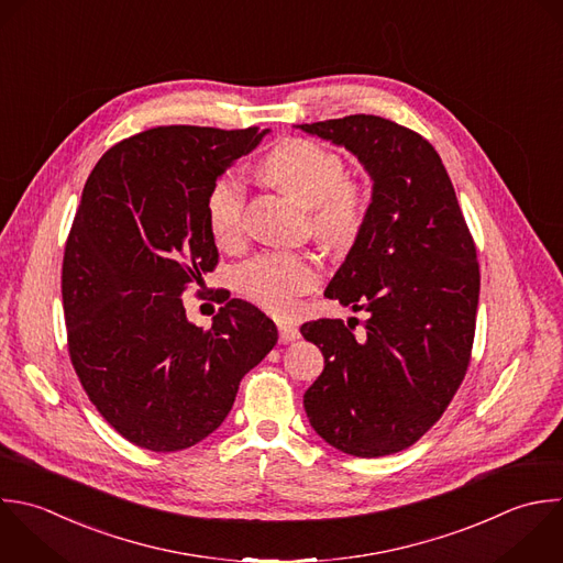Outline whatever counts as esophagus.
Returning a JSON list of instances; mask_svg holds the SVG:
<instances>
[{
  "label": "esophagus",
  "mask_w": 563,
  "mask_h": 563,
  "mask_svg": "<svg viewBox=\"0 0 563 563\" xmlns=\"http://www.w3.org/2000/svg\"><path fill=\"white\" fill-rule=\"evenodd\" d=\"M277 330H279V341L282 343H292V341H297L301 336V332L295 325H290V323H279Z\"/></svg>",
  "instance_id": "obj_1"
}]
</instances>
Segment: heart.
Listing matches in <instances>:
<instances>
[{"label":"heart","instance_id":"b5f03b06","mask_svg":"<svg viewBox=\"0 0 563 563\" xmlns=\"http://www.w3.org/2000/svg\"><path fill=\"white\" fill-rule=\"evenodd\" d=\"M264 176L310 209V222L319 238L343 244L363 222L365 202L356 185L345 180L341 158L310 141H288L273 150ZM244 185L238 174H222L209 191L207 218L218 242L231 244L244 224ZM319 266L310 255L273 251L255 255L235 271L238 290L275 314H288L297 297L319 284Z\"/></svg>","mask_w":563,"mask_h":563}]
</instances>
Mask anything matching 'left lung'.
<instances>
[{
  "label": "left lung",
  "instance_id": "left-lung-1",
  "mask_svg": "<svg viewBox=\"0 0 563 563\" xmlns=\"http://www.w3.org/2000/svg\"><path fill=\"white\" fill-rule=\"evenodd\" d=\"M297 130L345 147L372 180L356 240L325 288L369 319L361 339L339 319L301 325L323 352L303 407L343 453H398L442 416L466 374L479 297L475 244L449 174L420 134L372 114Z\"/></svg>",
  "mask_w": 563,
  "mask_h": 563
}]
</instances>
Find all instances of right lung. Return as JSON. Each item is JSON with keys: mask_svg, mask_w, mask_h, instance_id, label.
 <instances>
[{"mask_svg": "<svg viewBox=\"0 0 563 563\" xmlns=\"http://www.w3.org/2000/svg\"><path fill=\"white\" fill-rule=\"evenodd\" d=\"M266 134L154 128L106 152L84 187L62 273L68 350L99 413L143 449L213 433L277 343L249 301L229 299L209 330L183 306L185 286L218 264L209 191Z\"/></svg>", "mask_w": 563, "mask_h": 563, "instance_id": "right-lung-1", "label": "right lung"}]
</instances>
